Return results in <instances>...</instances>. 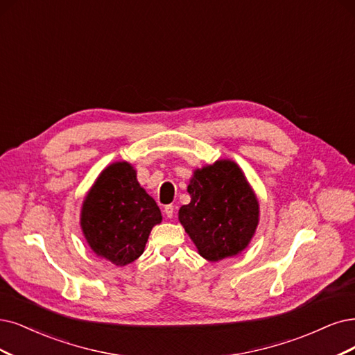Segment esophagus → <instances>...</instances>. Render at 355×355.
Wrapping results in <instances>:
<instances>
[{"instance_id":"obj_1","label":"esophagus","mask_w":355,"mask_h":355,"mask_svg":"<svg viewBox=\"0 0 355 355\" xmlns=\"http://www.w3.org/2000/svg\"><path fill=\"white\" fill-rule=\"evenodd\" d=\"M164 212H165L166 218H169V219H171V218L174 216V206H173V205H168V206H165Z\"/></svg>"}]
</instances>
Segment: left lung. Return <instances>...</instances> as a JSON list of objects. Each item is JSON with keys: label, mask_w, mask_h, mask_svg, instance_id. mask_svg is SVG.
<instances>
[{"label": "left lung", "mask_w": 355, "mask_h": 355, "mask_svg": "<svg viewBox=\"0 0 355 355\" xmlns=\"http://www.w3.org/2000/svg\"><path fill=\"white\" fill-rule=\"evenodd\" d=\"M187 191L190 203L180 207L178 220L209 261L239 256L254 237L260 207L243 169L231 159L194 169Z\"/></svg>", "instance_id": "1"}]
</instances>
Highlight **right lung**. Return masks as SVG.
Segmentation results:
<instances>
[{
	"label": "right lung",
	"mask_w": 355,
	"mask_h": 355,
	"mask_svg": "<svg viewBox=\"0 0 355 355\" xmlns=\"http://www.w3.org/2000/svg\"><path fill=\"white\" fill-rule=\"evenodd\" d=\"M161 222L159 207L125 161L102 169L80 209V228L90 250L115 266L140 257L152 228Z\"/></svg>",
	"instance_id": "right-lung-1"
}]
</instances>
